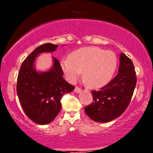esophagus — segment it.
Wrapping results in <instances>:
<instances>
[{
  "mask_svg": "<svg viewBox=\"0 0 153 153\" xmlns=\"http://www.w3.org/2000/svg\"><path fill=\"white\" fill-rule=\"evenodd\" d=\"M81 91H82L81 88H79L78 86H76L75 88V90H74L75 93H80Z\"/></svg>",
  "mask_w": 153,
  "mask_h": 153,
  "instance_id": "obj_1",
  "label": "esophagus"
}]
</instances>
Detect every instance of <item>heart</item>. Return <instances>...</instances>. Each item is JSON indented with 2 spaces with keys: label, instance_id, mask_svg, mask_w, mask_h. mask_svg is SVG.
I'll return each instance as SVG.
<instances>
[{
  "label": "heart",
  "instance_id": "heart-1",
  "mask_svg": "<svg viewBox=\"0 0 153 153\" xmlns=\"http://www.w3.org/2000/svg\"><path fill=\"white\" fill-rule=\"evenodd\" d=\"M66 78L74 82L83 71V79L88 86L100 88L108 83L117 68V57L111 51L98 47H82L73 51L69 58L61 61Z\"/></svg>",
  "mask_w": 153,
  "mask_h": 153
}]
</instances>
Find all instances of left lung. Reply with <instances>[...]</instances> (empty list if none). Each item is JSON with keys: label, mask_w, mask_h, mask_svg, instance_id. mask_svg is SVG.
I'll use <instances>...</instances> for the list:
<instances>
[{"label": "left lung", "mask_w": 153, "mask_h": 153, "mask_svg": "<svg viewBox=\"0 0 153 153\" xmlns=\"http://www.w3.org/2000/svg\"><path fill=\"white\" fill-rule=\"evenodd\" d=\"M137 84L132 61L121 53L119 73L100 91H92L93 102L85 107L92 120L105 123L121 116L127 109Z\"/></svg>", "instance_id": "8db88e82"}]
</instances>
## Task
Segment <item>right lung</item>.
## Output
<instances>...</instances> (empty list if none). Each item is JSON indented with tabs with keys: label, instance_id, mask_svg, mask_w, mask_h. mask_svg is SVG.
<instances>
[{
	"label": "right lung",
	"instance_id": "add662e5",
	"mask_svg": "<svg viewBox=\"0 0 153 153\" xmlns=\"http://www.w3.org/2000/svg\"><path fill=\"white\" fill-rule=\"evenodd\" d=\"M57 47L47 43L36 47L23 61L17 78V95L24 113L41 125L54 120L60 111L62 96L75 88L63 78V71L55 57L53 68L50 71L38 73L34 70L36 56L56 50Z\"/></svg>",
	"mask_w": 153,
	"mask_h": 153
}]
</instances>
